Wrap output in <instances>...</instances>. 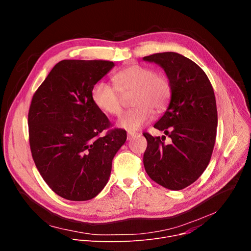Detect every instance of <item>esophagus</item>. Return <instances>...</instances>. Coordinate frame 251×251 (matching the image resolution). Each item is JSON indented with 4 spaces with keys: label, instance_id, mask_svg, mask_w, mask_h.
I'll return each instance as SVG.
<instances>
[{
    "label": "esophagus",
    "instance_id": "34e87169",
    "mask_svg": "<svg viewBox=\"0 0 251 251\" xmlns=\"http://www.w3.org/2000/svg\"><path fill=\"white\" fill-rule=\"evenodd\" d=\"M138 136H139V133L132 132V131H128V132H127V139H128V140H131V139H133L134 137H138Z\"/></svg>",
    "mask_w": 251,
    "mask_h": 251
}]
</instances>
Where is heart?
<instances>
[{
  "label": "heart",
  "mask_w": 251,
  "mask_h": 251,
  "mask_svg": "<svg viewBox=\"0 0 251 251\" xmlns=\"http://www.w3.org/2000/svg\"><path fill=\"white\" fill-rule=\"evenodd\" d=\"M113 80L115 85L103 80L96 82L91 89V99L99 110L116 116L122 111L124 96L133 93L131 104L135 107L124 112L117 121L118 127L128 131H136L148 124L153 119V109L163 111L172 97L170 79L147 65H128L117 71Z\"/></svg>",
  "instance_id": "1"
}]
</instances>
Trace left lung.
<instances>
[{
    "instance_id": "left-lung-1",
    "label": "left lung",
    "mask_w": 251,
    "mask_h": 251,
    "mask_svg": "<svg viewBox=\"0 0 251 251\" xmlns=\"http://www.w3.org/2000/svg\"><path fill=\"white\" fill-rule=\"evenodd\" d=\"M164 68L172 84L168 109L154 125L166 136L143 135L148 145L143 157L145 170L154 182L180 191L196 182L206 169L217 137L216 96L204 71L190 58L176 52L143 57Z\"/></svg>"
}]
</instances>
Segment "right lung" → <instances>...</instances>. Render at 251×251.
Segmentation results:
<instances>
[{
  "instance_id": "right-lung-1",
  "label": "right lung",
  "mask_w": 251,
  "mask_h": 251,
  "mask_svg": "<svg viewBox=\"0 0 251 251\" xmlns=\"http://www.w3.org/2000/svg\"><path fill=\"white\" fill-rule=\"evenodd\" d=\"M113 66L107 60H61L32 96L27 117L31 156L45 182L65 200L96 197L126 141L123 129L100 136L111 123L91 99L93 85Z\"/></svg>"
}]
</instances>
